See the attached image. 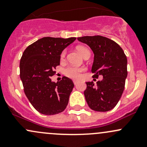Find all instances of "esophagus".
I'll return each mask as SVG.
<instances>
[{
  "label": "esophagus",
  "mask_w": 147,
  "mask_h": 147,
  "mask_svg": "<svg viewBox=\"0 0 147 147\" xmlns=\"http://www.w3.org/2000/svg\"><path fill=\"white\" fill-rule=\"evenodd\" d=\"M73 83H74V84H75V85H76V84L78 83V82L77 80H73Z\"/></svg>",
  "instance_id": "obj_1"
}]
</instances>
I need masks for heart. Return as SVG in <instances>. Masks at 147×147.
<instances>
[{
	"label": "heart",
	"mask_w": 147,
	"mask_h": 147,
	"mask_svg": "<svg viewBox=\"0 0 147 147\" xmlns=\"http://www.w3.org/2000/svg\"><path fill=\"white\" fill-rule=\"evenodd\" d=\"M77 50L79 51V53L83 56L85 57L86 55H90V52L89 51L87 47L84 46L80 45L77 47ZM67 50H64L60 54V59L61 60H64L66 57ZM86 70V68L84 67H75V66H68L64 70L65 75L67 78H71L73 80H78L80 78L82 72Z\"/></svg>",
	"instance_id": "1"
}]
</instances>
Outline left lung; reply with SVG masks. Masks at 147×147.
I'll list each match as a JSON object with an SVG mask.
<instances>
[{"label": "left lung", "instance_id": "obj_1", "mask_svg": "<svg viewBox=\"0 0 147 147\" xmlns=\"http://www.w3.org/2000/svg\"><path fill=\"white\" fill-rule=\"evenodd\" d=\"M87 44L94 54L92 67L93 78L103 77L94 84L87 82L84 94L92 110L107 112L118 103L124 92L127 76V59L122 48L112 40L101 35L78 38ZM95 80V79H94Z\"/></svg>", "mask_w": 147, "mask_h": 147}]
</instances>
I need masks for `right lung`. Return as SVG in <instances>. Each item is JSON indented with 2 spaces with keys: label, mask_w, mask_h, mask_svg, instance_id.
Masks as SVG:
<instances>
[{
  "label": "right lung",
  "mask_w": 147,
  "mask_h": 147,
  "mask_svg": "<svg viewBox=\"0 0 147 147\" xmlns=\"http://www.w3.org/2000/svg\"><path fill=\"white\" fill-rule=\"evenodd\" d=\"M75 40L45 37L28 46L23 52L20 77L24 92L33 107L42 115L59 114L67 105L73 82L64 76L55 83L50 78L60 65L62 51Z\"/></svg>",
  "instance_id": "1"
}]
</instances>
